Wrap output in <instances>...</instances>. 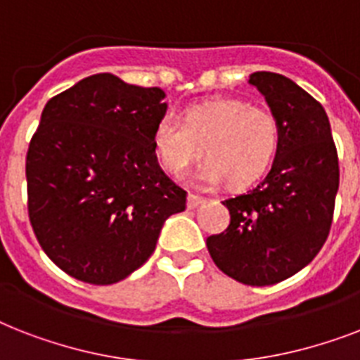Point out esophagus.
<instances>
[{
  "mask_svg": "<svg viewBox=\"0 0 360 360\" xmlns=\"http://www.w3.org/2000/svg\"><path fill=\"white\" fill-rule=\"evenodd\" d=\"M203 202H205V198L198 196V194H188V198H186V205H188V209H196L198 205H202Z\"/></svg>",
  "mask_w": 360,
  "mask_h": 360,
  "instance_id": "1",
  "label": "esophagus"
}]
</instances>
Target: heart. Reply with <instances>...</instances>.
Returning <instances> with one entry per match:
<instances>
[{
    "instance_id": "obj_1",
    "label": "heart",
    "mask_w": 360,
    "mask_h": 360,
    "mask_svg": "<svg viewBox=\"0 0 360 360\" xmlns=\"http://www.w3.org/2000/svg\"><path fill=\"white\" fill-rule=\"evenodd\" d=\"M158 162L169 175L183 177L203 155L207 162L198 179L214 185L246 186L259 179L276 157L280 124L276 115L243 98L217 97L192 104L181 123L172 115L160 117L153 132Z\"/></svg>"
}]
</instances>
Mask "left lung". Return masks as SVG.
<instances>
[{
    "instance_id": "1",
    "label": "left lung",
    "mask_w": 360,
    "mask_h": 360,
    "mask_svg": "<svg viewBox=\"0 0 360 360\" xmlns=\"http://www.w3.org/2000/svg\"><path fill=\"white\" fill-rule=\"evenodd\" d=\"M280 124L273 168L254 188L224 200L230 226L207 237L224 274L246 285H271L307 267L329 237L340 166L323 106L295 82L254 72Z\"/></svg>"
}]
</instances>
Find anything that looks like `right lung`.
I'll return each instance as SVG.
<instances>
[{
	"mask_svg": "<svg viewBox=\"0 0 360 360\" xmlns=\"http://www.w3.org/2000/svg\"><path fill=\"white\" fill-rule=\"evenodd\" d=\"M164 91L103 72L42 110L25 157L27 213L46 256L70 276L108 285L149 259L186 192L158 166L153 132Z\"/></svg>",
	"mask_w": 360,
	"mask_h": 360,
	"instance_id": "1",
	"label": "right lung"
}]
</instances>
